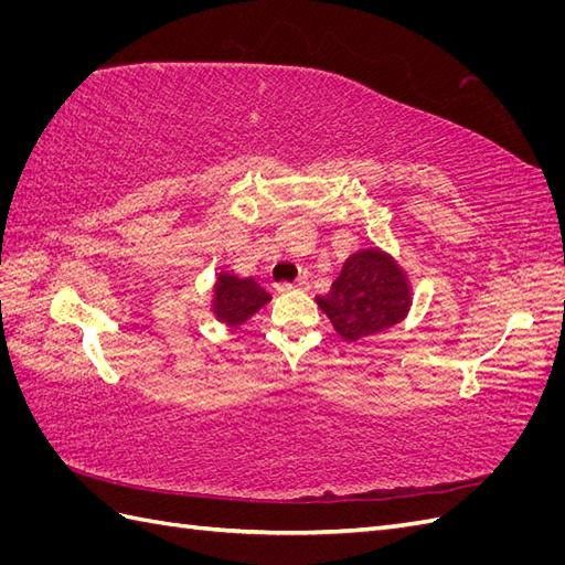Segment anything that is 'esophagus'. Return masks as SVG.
<instances>
[{"label":"esophagus","instance_id":"obj_1","mask_svg":"<svg viewBox=\"0 0 565 565\" xmlns=\"http://www.w3.org/2000/svg\"><path fill=\"white\" fill-rule=\"evenodd\" d=\"M292 289H309V278L301 276V278H297L295 282H278V285H276V292H280V295L292 292Z\"/></svg>","mask_w":565,"mask_h":565}]
</instances>
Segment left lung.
Segmentation results:
<instances>
[{
	"label": "left lung",
	"mask_w": 565,
	"mask_h": 565,
	"mask_svg": "<svg viewBox=\"0 0 565 565\" xmlns=\"http://www.w3.org/2000/svg\"><path fill=\"white\" fill-rule=\"evenodd\" d=\"M347 341L384 332L409 309V287L398 264L380 249H363L341 268L330 295L316 299Z\"/></svg>",
	"instance_id": "left-lung-1"
}]
</instances>
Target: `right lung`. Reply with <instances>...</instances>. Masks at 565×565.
<instances>
[{"mask_svg":"<svg viewBox=\"0 0 565 565\" xmlns=\"http://www.w3.org/2000/svg\"><path fill=\"white\" fill-rule=\"evenodd\" d=\"M214 297L216 316L228 324L245 322L270 299L266 289L262 285H256L252 278H235L228 276V273L218 276Z\"/></svg>","mask_w":565,"mask_h":565,"instance_id":"obj_1","label":"right lung"}]
</instances>
